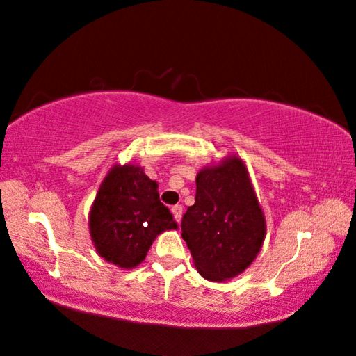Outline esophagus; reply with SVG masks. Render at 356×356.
Masks as SVG:
<instances>
[{"instance_id": "1", "label": "esophagus", "mask_w": 356, "mask_h": 356, "mask_svg": "<svg viewBox=\"0 0 356 356\" xmlns=\"http://www.w3.org/2000/svg\"><path fill=\"white\" fill-rule=\"evenodd\" d=\"M171 211H172L174 219H176L177 222H180V219H182V214H184V207H182V204H174V207L171 208Z\"/></svg>"}]
</instances>
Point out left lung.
<instances>
[{"label": "left lung", "mask_w": 356, "mask_h": 356, "mask_svg": "<svg viewBox=\"0 0 356 356\" xmlns=\"http://www.w3.org/2000/svg\"><path fill=\"white\" fill-rule=\"evenodd\" d=\"M195 204L182 218V238L204 279L222 282L242 274L258 257L266 218L247 164L230 154L197 174Z\"/></svg>", "instance_id": "left-lung-1"}]
</instances>
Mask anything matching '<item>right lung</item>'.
<instances>
[{"label":"right lung","mask_w":356,"mask_h":356,"mask_svg":"<svg viewBox=\"0 0 356 356\" xmlns=\"http://www.w3.org/2000/svg\"><path fill=\"white\" fill-rule=\"evenodd\" d=\"M90 237L104 261L134 269L147 257L154 238L177 229L159 202L158 184L138 164H114L99 184L88 214Z\"/></svg>","instance_id":"obj_1"}]
</instances>
